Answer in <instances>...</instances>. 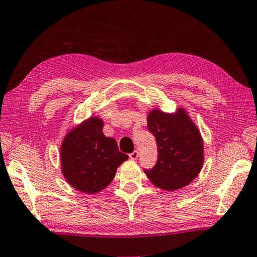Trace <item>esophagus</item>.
<instances>
[{
	"mask_svg": "<svg viewBox=\"0 0 257 257\" xmlns=\"http://www.w3.org/2000/svg\"><path fill=\"white\" fill-rule=\"evenodd\" d=\"M138 156H139V152H138V151H134L133 153L130 154V159H131V160H137Z\"/></svg>",
	"mask_w": 257,
	"mask_h": 257,
	"instance_id": "34e87169",
	"label": "esophagus"
}]
</instances>
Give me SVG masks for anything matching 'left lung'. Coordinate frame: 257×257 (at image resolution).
I'll use <instances>...</instances> for the list:
<instances>
[{
    "instance_id": "obj_1",
    "label": "left lung",
    "mask_w": 257,
    "mask_h": 257,
    "mask_svg": "<svg viewBox=\"0 0 257 257\" xmlns=\"http://www.w3.org/2000/svg\"><path fill=\"white\" fill-rule=\"evenodd\" d=\"M147 121L159 155L155 167L145 169V173L156 187L165 191L187 186L203 164V141L199 130L184 109L175 115L152 110Z\"/></svg>"
}]
</instances>
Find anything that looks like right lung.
<instances>
[{"instance_id":"right-lung-1","label":"right lung","mask_w":257,"mask_h":257,"mask_svg":"<svg viewBox=\"0 0 257 257\" xmlns=\"http://www.w3.org/2000/svg\"><path fill=\"white\" fill-rule=\"evenodd\" d=\"M102 128L103 121L90 117L71 130L61 146L63 175L71 186L82 193L94 194L104 189L115 178L117 168L128 159Z\"/></svg>"}]
</instances>
